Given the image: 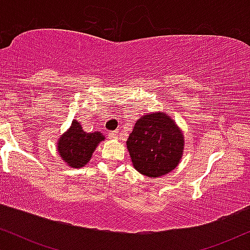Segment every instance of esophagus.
Here are the masks:
<instances>
[{"label": "esophagus", "instance_id": "1", "mask_svg": "<svg viewBox=\"0 0 250 250\" xmlns=\"http://www.w3.org/2000/svg\"><path fill=\"white\" fill-rule=\"evenodd\" d=\"M109 139H117L119 137V133L117 131H110V133L108 134Z\"/></svg>", "mask_w": 250, "mask_h": 250}]
</instances>
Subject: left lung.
Listing matches in <instances>:
<instances>
[{
  "mask_svg": "<svg viewBox=\"0 0 250 250\" xmlns=\"http://www.w3.org/2000/svg\"><path fill=\"white\" fill-rule=\"evenodd\" d=\"M183 135L166 114L142 116L129 135L127 148L135 169L159 177L176 168L182 157Z\"/></svg>",
  "mask_w": 250,
  "mask_h": 250,
  "instance_id": "left-lung-1",
  "label": "left lung"
}]
</instances>
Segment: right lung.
<instances>
[{"instance_id": "1", "label": "right lung", "mask_w": 250, "mask_h": 250, "mask_svg": "<svg viewBox=\"0 0 250 250\" xmlns=\"http://www.w3.org/2000/svg\"><path fill=\"white\" fill-rule=\"evenodd\" d=\"M102 140H104V136L101 133H85L75 120L69 130L60 137L57 149L67 165L73 168H81L89 162L97 143Z\"/></svg>"}]
</instances>
